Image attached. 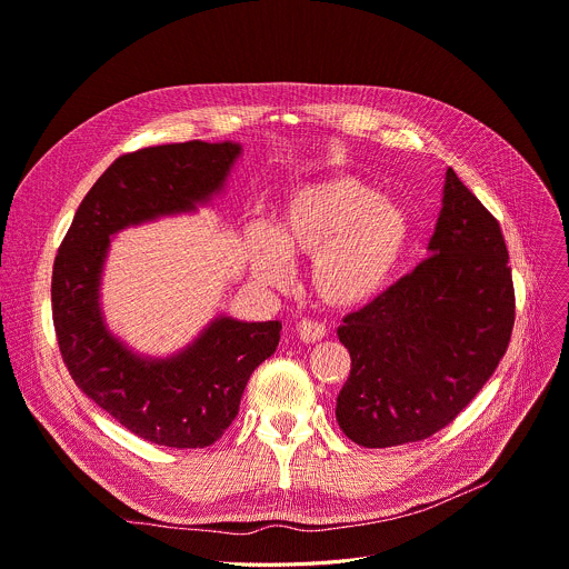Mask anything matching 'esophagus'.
<instances>
[{
	"label": "esophagus",
	"mask_w": 569,
	"mask_h": 569,
	"mask_svg": "<svg viewBox=\"0 0 569 569\" xmlns=\"http://www.w3.org/2000/svg\"><path fill=\"white\" fill-rule=\"evenodd\" d=\"M297 336L301 342L306 345H316L320 342L325 336H327V329L325 325H318V322H311V320H303L297 325Z\"/></svg>",
	"instance_id": "esophagus-1"
}]
</instances>
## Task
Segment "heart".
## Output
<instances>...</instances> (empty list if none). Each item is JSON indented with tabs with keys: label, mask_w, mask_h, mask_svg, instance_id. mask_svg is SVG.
Returning <instances> with one entry per match:
<instances>
[{
	"label": "heart",
	"mask_w": 569,
	"mask_h": 569,
	"mask_svg": "<svg viewBox=\"0 0 569 569\" xmlns=\"http://www.w3.org/2000/svg\"><path fill=\"white\" fill-rule=\"evenodd\" d=\"M410 240L412 222L401 203L356 177H329L288 190L272 231H253L247 253L253 277L268 286L290 281V256L313 261L318 299L353 311L390 288Z\"/></svg>",
	"instance_id": "heart-1"
}]
</instances>
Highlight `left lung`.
Masks as SVG:
<instances>
[{"instance_id": "left-lung-1", "label": "left lung", "mask_w": 569, "mask_h": 569, "mask_svg": "<svg viewBox=\"0 0 569 569\" xmlns=\"http://www.w3.org/2000/svg\"><path fill=\"white\" fill-rule=\"evenodd\" d=\"M512 322L499 222L449 168L429 256L338 327L351 356L336 403L342 433L372 449L433 436L492 377Z\"/></svg>"}]
</instances>
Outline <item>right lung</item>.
I'll return each mask as SVG.
<instances>
[{"label": "right lung", "instance_id": "obj_1", "mask_svg": "<svg viewBox=\"0 0 569 569\" xmlns=\"http://www.w3.org/2000/svg\"><path fill=\"white\" fill-rule=\"evenodd\" d=\"M240 142H177L124 153L83 197L51 274V313L79 390L142 440L209 447L236 420L251 372L277 351L281 322L218 316L172 356L133 351L101 313V274L116 233L194 213L218 197Z\"/></svg>", "mask_w": 569, "mask_h": 569}]
</instances>
